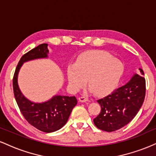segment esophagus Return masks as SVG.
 Here are the masks:
<instances>
[{
  "mask_svg": "<svg viewBox=\"0 0 156 156\" xmlns=\"http://www.w3.org/2000/svg\"><path fill=\"white\" fill-rule=\"evenodd\" d=\"M78 100H79V101L81 102V103H85V102H89V98H87V97H84V96L80 97V98H78Z\"/></svg>",
  "mask_w": 156,
  "mask_h": 156,
  "instance_id": "obj_1",
  "label": "esophagus"
}]
</instances>
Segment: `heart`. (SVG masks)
Listing matches in <instances>:
<instances>
[{
  "label": "heart",
  "mask_w": 156,
  "mask_h": 156,
  "mask_svg": "<svg viewBox=\"0 0 156 156\" xmlns=\"http://www.w3.org/2000/svg\"><path fill=\"white\" fill-rule=\"evenodd\" d=\"M121 61L106 51H92L81 55L76 63L68 64L67 79L70 88L79 90L85 85L94 94L102 95L114 89L122 76Z\"/></svg>",
  "instance_id": "1"
}]
</instances>
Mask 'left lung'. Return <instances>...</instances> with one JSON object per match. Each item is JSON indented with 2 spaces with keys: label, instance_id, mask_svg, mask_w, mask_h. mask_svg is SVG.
<instances>
[{
  "label": "left lung",
  "instance_id": "1",
  "mask_svg": "<svg viewBox=\"0 0 156 156\" xmlns=\"http://www.w3.org/2000/svg\"><path fill=\"white\" fill-rule=\"evenodd\" d=\"M139 69L144 75L142 69ZM145 92V78L135 74L125 85L97 101L101 111L93 119L95 126L104 131L113 132L128 125L139 112Z\"/></svg>",
  "mask_w": 156,
  "mask_h": 156
}]
</instances>
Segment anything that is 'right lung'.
<instances>
[{
  "label": "right lung",
  "instance_id": "1",
  "mask_svg": "<svg viewBox=\"0 0 156 156\" xmlns=\"http://www.w3.org/2000/svg\"><path fill=\"white\" fill-rule=\"evenodd\" d=\"M48 44H41L21 57L13 76V90L16 102L27 122L45 133H51L66 124L73 108L77 104L75 96H55L45 103H35L27 100L17 85V74L23 62L48 56Z\"/></svg>",
  "mask_w": 156,
  "mask_h": 156
}]
</instances>
